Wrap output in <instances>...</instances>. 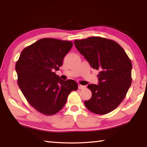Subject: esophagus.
Returning a JSON list of instances; mask_svg holds the SVG:
<instances>
[{
    "mask_svg": "<svg viewBox=\"0 0 147 147\" xmlns=\"http://www.w3.org/2000/svg\"><path fill=\"white\" fill-rule=\"evenodd\" d=\"M85 88H86V86H85L80 85H80H78V89H85Z\"/></svg>",
    "mask_w": 147,
    "mask_h": 147,
    "instance_id": "1",
    "label": "esophagus"
}]
</instances>
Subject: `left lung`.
Returning <instances> with one entry per match:
<instances>
[{
  "instance_id": "8db88e82",
  "label": "left lung",
  "mask_w": 147,
  "mask_h": 147,
  "mask_svg": "<svg viewBox=\"0 0 147 147\" xmlns=\"http://www.w3.org/2000/svg\"><path fill=\"white\" fill-rule=\"evenodd\" d=\"M74 45L92 68L100 70L98 84H89L91 98L84 102L89 111L104 115L114 110L126 96L131 84L132 65L115 41L100 37L74 40Z\"/></svg>"
}]
</instances>
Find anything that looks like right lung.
I'll use <instances>...</instances> for the list:
<instances>
[{"label": "right lung", "instance_id": "obj_1", "mask_svg": "<svg viewBox=\"0 0 147 147\" xmlns=\"http://www.w3.org/2000/svg\"><path fill=\"white\" fill-rule=\"evenodd\" d=\"M73 45L69 41L41 39L24 49L17 61L20 89L29 104L44 115L58 113L71 92L78 89L75 81L63 80L55 73Z\"/></svg>", "mask_w": 147, "mask_h": 147}]
</instances>
